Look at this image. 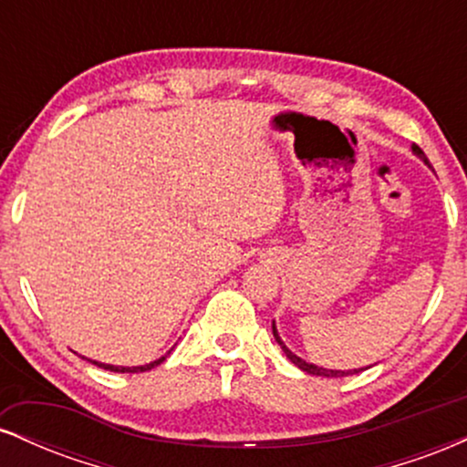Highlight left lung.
<instances>
[{"instance_id":"obj_1","label":"left lung","mask_w":467,"mask_h":467,"mask_svg":"<svg viewBox=\"0 0 467 467\" xmlns=\"http://www.w3.org/2000/svg\"><path fill=\"white\" fill-rule=\"evenodd\" d=\"M412 153H415V155H420V158L423 160V162L428 164V158H426V153H423L421 149L417 147V144H412ZM428 166H431V164H428ZM272 334H275L276 342H278V345H281V349L285 351V356H287L289 360H292L294 364H296V367L301 368V371H307V373H312V375H320V378H345V375H353V373H360V371H364V368H353V371H334V368H323V367H316V364H309V362H305L303 358L294 356V353L289 351L285 345H283L281 336H278V331H276V327H275V325H272Z\"/></svg>"}]
</instances>
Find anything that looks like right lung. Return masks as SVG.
<instances>
[{
	"mask_svg": "<svg viewBox=\"0 0 467 467\" xmlns=\"http://www.w3.org/2000/svg\"><path fill=\"white\" fill-rule=\"evenodd\" d=\"M164 358H166V356L160 358V360H153V362H149V364H142V367H114V364H103V362H96V360H89V362L96 364V367L105 368V371H114V373H142V371H149V368L158 367L160 362H164Z\"/></svg>",
	"mask_w": 467,
	"mask_h": 467,
	"instance_id": "right-lung-1",
	"label": "right lung"
}]
</instances>
